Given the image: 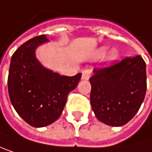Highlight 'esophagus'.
Instances as JSON below:
<instances>
[{
  "instance_id": "esophagus-1",
  "label": "esophagus",
  "mask_w": 152,
  "mask_h": 152,
  "mask_svg": "<svg viewBox=\"0 0 152 152\" xmlns=\"http://www.w3.org/2000/svg\"><path fill=\"white\" fill-rule=\"evenodd\" d=\"M90 74H91L90 70H84V71L82 72L81 79L84 80H88L90 78Z\"/></svg>"
}]
</instances>
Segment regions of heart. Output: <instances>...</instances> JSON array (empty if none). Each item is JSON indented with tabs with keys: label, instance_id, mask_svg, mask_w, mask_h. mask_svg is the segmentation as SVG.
<instances>
[{
	"label": "heart",
	"instance_id": "b5f03b06",
	"mask_svg": "<svg viewBox=\"0 0 152 152\" xmlns=\"http://www.w3.org/2000/svg\"><path fill=\"white\" fill-rule=\"evenodd\" d=\"M109 48L106 47V46H103L101 48H99L96 53H95V56L96 58H102L104 56V62L107 65H110L112 64L113 63H114L118 58V51L117 48H111L110 50H108Z\"/></svg>",
	"mask_w": 152,
	"mask_h": 152
}]
</instances>
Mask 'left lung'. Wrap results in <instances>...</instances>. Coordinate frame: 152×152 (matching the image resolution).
Wrapping results in <instances>:
<instances>
[{"label": "left lung", "mask_w": 152, "mask_h": 152, "mask_svg": "<svg viewBox=\"0 0 152 152\" xmlns=\"http://www.w3.org/2000/svg\"><path fill=\"white\" fill-rule=\"evenodd\" d=\"M89 79L90 103L101 122L121 126L139 111L146 93V64L140 56L126 57L111 67L95 69Z\"/></svg>", "instance_id": "8db88e82"}]
</instances>
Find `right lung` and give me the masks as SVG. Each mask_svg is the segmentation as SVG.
<instances>
[{
	"instance_id": "obj_1",
	"label": "right lung",
	"mask_w": 152,
	"mask_h": 152,
	"mask_svg": "<svg viewBox=\"0 0 152 152\" xmlns=\"http://www.w3.org/2000/svg\"><path fill=\"white\" fill-rule=\"evenodd\" d=\"M47 42L46 35L27 40L15 51L10 65V102L18 114L34 127L48 126L60 117L68 94L75 89L81 78V73L61 76L40 64L35 52Z\"/></svg>"
}]
</instances>
